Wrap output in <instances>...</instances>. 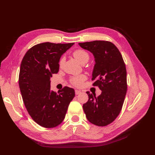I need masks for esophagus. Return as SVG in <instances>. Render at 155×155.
<instances>
[{"label":"esophagus","instance_id":"esophagus-1","mask_svg":"<svg viewBox=\"0 0 155 155\" xmlns=\"http://www.w3.org/2000/svg\"><path fill=\"white\" fill-rule=\"evenodd\" d=\"M75 93H76V94L78 95V94H81V92L80 91H78V90H76L75 91Z\"/></svg>","mask_w":155,"mask_h":155}]
</instances>
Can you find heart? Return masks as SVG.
I'll use <instances>...</instances> for the list:
<instances>
[{"label": "heart", "instance_id": "1", "mask_svg": "<svg viewBox=\"0 0 155 155\" xmlns=\"http://www.w3.org/2000/svg\"><path fill=\"white\" fill-rule=\"evenodd\" d=\"M74 57L76 58L79 63L82 64L87 63V61L89 59V55L87 51L82 50V49H78L75 50L73 52ZM63 63V59L62 58L60 60L59 64L61 65ZM86 79V76L85 75H79L78 76L74 77L71 79V83L73 85L76 86H81L83 83V81Z\"/></svg>", "mask_w": 155, "mask_h": 155}]
</instances>
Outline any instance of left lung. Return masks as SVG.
<instances>
[{
    "label": "left lung",
    "instance_id": "left-lung-1",
    "mask_svg": "<svg viewBox=\"0 0 155 155\" xmlns=\"http://www.w3.org/2000/svg\"><path fill=\"white\" fill-rule=\"evenodd\" d=\"M79 45L93 54L95 64L92 72L94 86L101 91L96 97L87 92L88 100L83 105L87 120L97 126L112 123L120 114L126 95L127 72L122 55L109 41H94Z\"/></svg>",
    "mask_w": 155,
    "mask_h": 155
}]
</instances>
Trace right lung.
Returning <instances> with one entry per match:
<instances>
[{"instance_id": "1", "label": "right lung", "mask_w": 155, "mask_h": 155, "mask_svg": "<svg viewBox=\"0 0 155 155\" xmlns=\"http://www.w3.org/2000/svg\"><path fill=\"white\" fill-rule=\"evenodd\" d=\"M72 43L49 42L28 50L20 67L18 85L27 111L35 122L53 128L64 119L68 105L75 96L73 88L64 87L56 93L50 89V78L59 71V62Z\"/></svg>"}]
</instances>
